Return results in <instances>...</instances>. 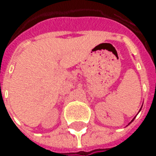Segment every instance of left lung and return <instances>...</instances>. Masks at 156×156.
<instances>
[{
    "mask_svg": "<svg viewBox=\"0 0 156 156\" xmlns=\"http://www.w3.org/2000/svg\"><path fill=\"white\" fill-rule=\"evenodd\" d=\"M132 122H133V120H132Z\"/></svg>",
    "mask_w": 156,
    "mask_h": 156,
    "instance_id": "8db88e82",
    "label": "left lung"
}]
</instances>
